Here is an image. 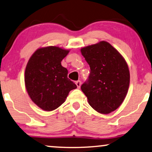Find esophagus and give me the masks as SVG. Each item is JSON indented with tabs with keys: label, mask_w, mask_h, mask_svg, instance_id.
<instances>
[{
	"label": "esophagus",
	"mask_w": 152,
	"mask_h": 152,
	"mask_svg": "<svg viewBox=\"0 0 152 152\" xmlns=\"http://www.w3.org/2000/svg\"><path fill=\"white\" fill-rule=\"evenodd\" d=\"M81 84H82V82H81V81H77V82H75V84H76V86H77V87L78 88H80V86H81Z\"/></svg>",
	"instance_id": "esophagus-1"
}]
</instances>
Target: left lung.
<instances>
[{
  "label": "left lung",
  "mask_w": 152,
  "mask_h": 152,
  "mask_svg": "<svg viewBox=\"0 0 152 152\" xmlns=\"http://www.w3.org/2000/svg\"><path fill=\"white\" fill-rule=\"evenodd\" d=\"M91 68L88 81L81 86L93 109L102 114L115 111L125 99L130 72L122 55L105 41L80 50Z\"/></svg>",
  "instance_id": "left-lung-1"
}]
</instances>
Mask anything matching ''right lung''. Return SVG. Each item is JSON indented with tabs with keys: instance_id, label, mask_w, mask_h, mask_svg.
I'll use <instances>...</instances> for the list:
<instances>
[{
	"instance_id": "1",
	"label": "right lung",
	"mask_w": 152,
	"mask_h": 152,
	"mask_svg": "<svg viewBox=\"0 0 152 152\" xmlns=\"http://www.w3.org/2000/svg\"><path fill=\"white\" fill-rule=\"evenodd\" d=\"M70 50L58 46L39 48L28 60L25 85L30 99L45 111L60 107L77 86L68 78V70L61 62Z\"/></svg>"
}]
</instances>
